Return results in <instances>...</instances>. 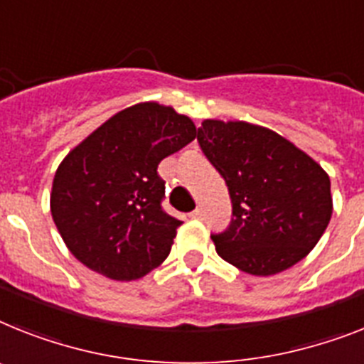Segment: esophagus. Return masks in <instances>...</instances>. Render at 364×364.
<instances>
[{"label":"esophagus","instance_id":"esophagus-1","mask_svg":"<svg viewBox=\"0 0 364 364\" xmlns=\"http://www.w3.org/2000/svg\"><path fill=\"white\" fill-rule=\"evenodd\" d=\"M191 218H193V219H203L204 218V210L203 208H195L193 212H191Z\"/></svg>","mask_w":364,"mask_h":364}]
</instances>
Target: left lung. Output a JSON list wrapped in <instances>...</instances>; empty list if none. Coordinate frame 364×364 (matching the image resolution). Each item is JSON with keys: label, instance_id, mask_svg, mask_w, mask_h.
<instances>
[{"label": "left lung", "instance_id": "obj_1", "mask_svg": "<svg viewBox=\"0 0 364 364\" xmlns=\"http://www.w3.org/2000/svg\"><path fill=\"white\" fill-rule=\"evenodd\" d=\"M197 141L232 200L229 229L212 234L219 257L258 277L307 257L333 214L322 165L283 135L245 121L206 119Z\"/></svg>", "mask_w": 364, "mask_h": 364}]
</instances>
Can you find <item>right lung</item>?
Wrapping results in <instances>:
<instances>
[{
  "mask_svg": "<svg viewBox=\"0 0 364 364\" xmlns=\"http://www.w3.org/2000/svg\"><path fill=\"white\" fill-rule=\"evenodd\" d=\"M197 137L171 106L141 102L98 126L65 156L50 210L68 251L92 272L134 281L164 262L182 221L161 210L158 165Z\"/></svg>",
  "mask_w": 364,
  "mask_h": 364,
  "instance_id": "obj_1",
  "label": "right lung"
}]
</instances>
